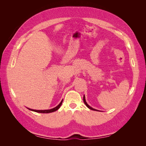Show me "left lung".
<instances>
[{"instance_id": "obj_1", "label": "left lung", "mask_w": 146, "mask_h": 146, "mask_svg": "<svg viewBox=\"0 0 146 146\" xmlns=\"http://www.w3.org/2000/svg\"><path fill=\"white\" fill-rule=\"evenodd\" d=\"M83 102H84V103H85V104L86 105V107H87L88 108H90V110H94V111H99V110H96V109H94V108H92L91 107H90V106L87 104V102H86V99H85V95H84V96H83Z\"/></svg>"}]
</instances>
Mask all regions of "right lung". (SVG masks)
I'll return each instance as SVG.
<instances>
[{
	"instance_id": "1",
	"label": "right lung",
	"mask_w": 146,
	"mask_h": 146,
	"mask_svg": "<svg viewBox=\"0 0 146 146\" xmlns=\"http://www.w3.org/2000/svg\"><path fill=\"white\" fill-rule=\"evenodd\" d=\"M62 102H63V100L61 101V102L56 106V107L54 108H52V109H50V110H33V109H30V108H27L29 110H31V111H35V112H37V113H52V112H54L55 111H56V110H58L60 107L61 104H62Z\"/></svg>"
}]
</instances>
